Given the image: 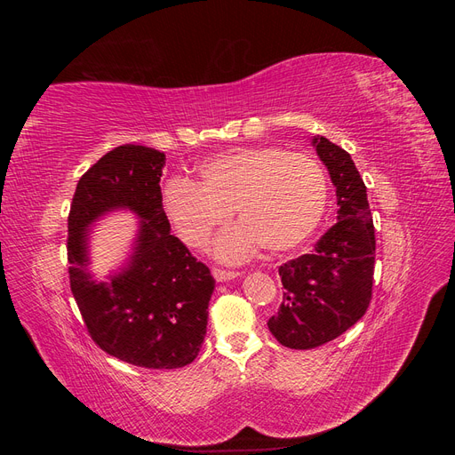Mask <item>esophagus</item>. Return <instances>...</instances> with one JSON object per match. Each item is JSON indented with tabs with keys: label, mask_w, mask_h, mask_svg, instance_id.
Wrapping results in <instances>:
<instances>
[{
	"label": "esophagus",
	"mask_w": 455,
	"mask_h": 455,
	"mask_svg": "<svg viewBox=\"0 0 455 455\" xmlns=\"http://www.w3.org/2000/svg\"><path fill=\"white\" fill-rule=\"evenodd\" d=\"M212 275H214V279L218 281V283H226V281H231V279H235V277H239V271H228V269H218V267H214L212 269Z\"/></svg>",
	"instance_id": "obj_1"
}]
</instances>
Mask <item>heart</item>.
I'll list each match as a JSON object with an SVG mask.
<instances>
[{
	"mask_svg": "<svg viewBox=\"0 0 455 455\" xmlns=\"http://www.w3.org/2000/svg\"><path fill=\"white\" fill-rule=\"evenodd\" d=\"M199 178V184L182 176L164 184L163 211L191 249H203L233 211L241 224L214 244L226 261L246 258L258 244L273 254L298 249L321 224L328 201L321 164L277 146L224 151L201 164Z\"/></svg>",
	"mask_w": 455,
	"mask_h": 455,
	"instance_id": "b5f03b06",
	"label": "heart"
}]
</instances>
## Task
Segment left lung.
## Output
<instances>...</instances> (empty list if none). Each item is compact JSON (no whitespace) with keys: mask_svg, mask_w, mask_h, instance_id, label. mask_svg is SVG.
I'll list each match as a JSON object with an SVG mask.
<instances>
[{"mask_svg":"<svg viewBox=\"0 0 455 455\" xmlns=\"http://www.w3.org/2000/svg\"><path fill=\"white\" fill-rule=\"evenodd\" d=\"M316 156L336 188L338 222L311 254L279 267L283 301L267 321L284 347L313 349L336 339L366 313L374 281L376 237L366 186L346 149L313 136Z\"/></svg>","mask_w":455,"mask_h":455,"instance_id":"8db88e82","label":"left lung"}]
</instances>
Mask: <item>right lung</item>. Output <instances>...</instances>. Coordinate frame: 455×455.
Masks as SVG:
<instances>
[{"instance_id": "right-lung-1", "label": "right lung", "mask_w": 455, "mask_h": 455, "mask_svg": "<svg viewBox=\"0 0 455 455\" xmlns=\"http://www.w3.org/2000/svg\"><path fill=\"white\" fill-rule=\"evenodd\" d=\"M164 154L125 144L79 178L68 216L70 286L96 346L108 355L151 370L196 361L206 334L214 292L211 269L171 235L161 204ZM114 210L140 216L128 261L96 282L88 271L90 226Z\"/></svg>"}]
</instances>
